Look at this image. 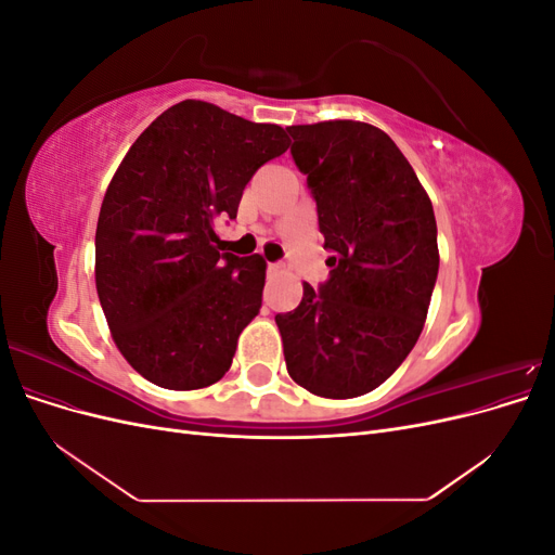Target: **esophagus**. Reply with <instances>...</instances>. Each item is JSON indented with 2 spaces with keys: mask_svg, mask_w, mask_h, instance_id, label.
Returning a JSON list of instances; mask_svg holds the SVG:
<instances>
[{
  "mask_svg": "<svg viewBox=\"0 0 555 555\" xmlns=\"http://www.w3.org/2000/svg\"><path fill=\"white\" fill-rule=\"evenodd\" d=\"M282 263H268V273H280Z\"/></svg>",
  "mask_w": 555,
  "mask_h": 555,
  "instance_id": "1",
  "label": "esophagus"
}]
</instances>
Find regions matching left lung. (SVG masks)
I'll use <instances>...</instances> for the list:
<instances>
[{
  "mask_svg": "<svg viewBox=\"0 0 555 555\" xmlns=\"http://www.w3.org/2000/svg\"><path fill=\"white\" fill-rule=\"evenodd\" d=\"M308 176L331 278L278 314L289 377L314 396L354 398L393 375L422 335L440 251L433 204L386 133L367 122L287 127Z\"/></svg>",
  "mask_w": 555,
  "mask_h": 555,
  "instance_id": "1",
  "label": "left lung"
}]
</instances>
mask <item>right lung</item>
I'll list each match as a JSON object with an SVG mask.
<instances>
[{
	"label": "right lung",
	"mask_w": 555,
	"mask_h": 555,
	"mask_svg": "<svg viewBox=\"0 0 555 555\" xmlns=\"http://www.w3.org/2000/svg\"><path fill=\"white\" fill-rule=\"evenodd\" d=\"M278 125L196 99L164 111L117 166L99 210L94 282L113 343L164 389L222 379L261 308V255H220L217 217H236L245 184L280 157Z\"/></svg>",
	"instance_id": "1"
}]
</instances>
